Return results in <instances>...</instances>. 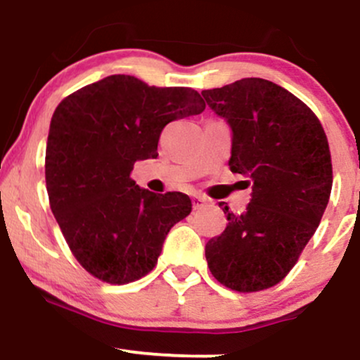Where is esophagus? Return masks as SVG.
Listing matches in <instances>:
<instances>
[{
    "mask_svg": "<svg viewBox=\"0 0 360 360\" xmlns=\"http://www.w3.org/2000/svg\"><path fill=\"white\" fill-rule=\"evenodd\" d=\"M192 205H193V210L204 209V207L209 205V198H205L202 195H195L192 198Z\"/></svg>",
    "mask_w": 360,
    "mask_h": 360,
    "instance_id": "34e87169",
    "label": "esophagus"
}]
</instances>
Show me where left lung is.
<instances>
[{"mask_svg":"<svg viewBox=\"0 0 360 360\" xmlns=\"http://www.w3.org/2000/svg\"><path fill=\"white\" fill-rule=\"evenodd\" d=\"M202 96L231 128V172L252 185L244 212L219 204L229 224L207 243V264L231 290L271 288L297 263L327 209V136L307 104L266 79H240Z\"/></svg>","mask_w":360,"mask_h":360,"instance_id":"obj_1","label":"left lung"}]
</instances>
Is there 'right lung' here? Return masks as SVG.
Here are the masks:
<instances>
[{"instance_id": "add662e5", "label": "right lung", "mask_w": 360, "mask_h": 360, "mask_svg": "<svg viewBox=\"0 0 360 360\" xmlns=\"http://www.w3.org/2000/svg\"><path fill=\"white\" fill-rule=\"evenodd\" d=\"M204 109L193 89L148 86L133 75H109L57 105L46 141V192L72 255L92 276L124 285L155 268L192 200L181 192L156 195L131 172L158 156L168 122Z\"/></svg>"}]
</instances>
